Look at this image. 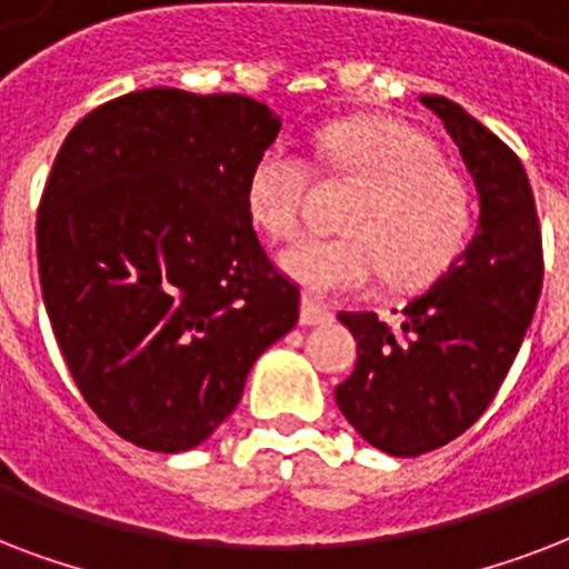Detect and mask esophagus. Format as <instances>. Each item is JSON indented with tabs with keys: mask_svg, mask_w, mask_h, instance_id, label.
Segmentation results:
<instances>
[{
	"mask_svg": "<svg viewBox=\"0 0 569 569\" xmlns=\"http://www.w3.org/2000/svg\"><path fill=\"white\" fill-rule=\"evenodd\" d=\"M332 320V311L323 306H317L315 299H302V306H299V323L302 326H320L329 323Z\"/></svg>",
	"mask_w": 569,
	"mask_h": 569,
	"instance_id": "obj_1",
	"label": "esophagus"
}]
</instances>
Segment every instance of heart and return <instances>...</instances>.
I'll return each mask as SVG.
<instances>
[{
    "label": "heart",
    "mask_w": 569,
    "mask_h": 569,
    "mask_svg": "<svg viewBox=\"0 0 569 569\" xmlns=\"http://www.w3.org/2000/svg\"><path fill=\"white\" fill-rule=\"evenodd\" d=\"M317 160L338 178L359 180L341 237H308L284 249L279 267L308 297L365 293L389 270L391 284L433 279L466 243L472 207L457 171L439 162L436 144L391 118H359L315 136ZM315 171L288 144L263 148L246 174V213L272 240L302 231Z\"/></svg>",
    "instance_id": "1"
}]
</instances>
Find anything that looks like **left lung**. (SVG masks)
Here are the masks:
<instances>
[{
    "label": "left lung",
    "mask_w": 569,
    "mask_h": 569,
    "mask_svg": "<svg viewBox=\"0 0 569 569\" xmlns=\"http://www.w3.org/2000/svg\"><path fill=\"white\" fill-rule=\"evenodd\" d=\"M442 118L478 187V228L433 288L391 329L373 311H341L353 373L335 400L356 433L391 457H418L469 430L517 359L543 288V246L522 162L448 97L421 94Z\"/></svg>",
    "instance_id": "obj_1"
}]
</instances>
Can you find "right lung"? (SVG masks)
<instances>
[{
    "label": "right lung",
    "mask_w": 569,
    "mask_h": 569,
    "mask_svg": "<svg viewBox=\"0 0 569 569\" xmlns=\"http://www.w3.org/2000/svg\"><path fill=\"white\" fill-rule=\"evenodd\" d=\"M281 118L243 94L144 88L88 112L38 207L52 332L86 403L121 439L189 451L299 320L258 243L246 174Z\"/></svg>",
    "instance_id": "add662e5"
}]
</instances>
